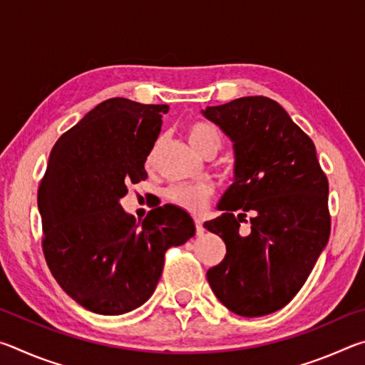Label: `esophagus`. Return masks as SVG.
I'll use <instances>...</instances> for the list:
<instances>
[{
  "mask_svg": "<svg viewBox=\"0 0 365 365\" xmlns=\"http://www.w3.org/2000/svg\"><path fill=\"white\" fill-rule=\"evenodd\" d=\"M195 227H196V233L197 235L205 233V227H202V220L200 217H195Z\"/></svg>",
  "mask_w": 365,
  "mask_h": 365,
  "instance_id": "obj_1",
  "label": "esophagus"
}]
</instances>
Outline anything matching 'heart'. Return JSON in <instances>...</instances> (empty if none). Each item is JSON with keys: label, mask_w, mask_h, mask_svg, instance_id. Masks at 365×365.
I'll list each match as a JSON object with an SVG mask.
<instances>
[{"label": "heart", "mask_w": 365, "mask_h": 365, "mask_svg": "<svg viewBox=\"0 0 365 365\" xmlns=\"http://www.w3.org/2000/svg\"><path fill=\"white\" fill-rule=\"evenodd\" d=\"M188 140L191 146L201 154V156H206V154H217V151L222 148L224 143V138H222V133L214 123H209L205 120H196L191 122L188 128ZM158 143L148 156V163H151L154 151H156ZM212 188L206 183H185V185H175V187H170L165 193V197L178 207L185 209V211L190 212H200L205 209L206 202L209 197H211Z\"/></svg>", "instance_id": "b5f03b06"}]
</instances>
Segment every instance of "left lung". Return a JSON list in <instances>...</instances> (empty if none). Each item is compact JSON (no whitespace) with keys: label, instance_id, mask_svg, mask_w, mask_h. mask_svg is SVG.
<instances>
[{"label":"left lung","instance_id":"1","mask_svg":"<svg viewBox=\"0 0 365 365\" xmlns=\"http://www.w3.org/2000/svg\"><path fill=\"white\" fill-rule=\"evenodd\" d=\"M205 115L235 148V182L219 205L225 212L205 224L227 245L207 282L232 312L267 316L294 298L329 242V180L312 140L270 98H238ZM242 221L252 225L246 237Z\"/></svg>","mask_w":365,"mask_h":365}]
</instances>
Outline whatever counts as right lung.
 I'll return each instance as SVG.
<instances>
[{
    "label": "right lung",
    "mask_w": 365,
    "mask_h": 365,
    "mask_svg": "<svg viewBox=\"0 0 365 365\" xmlns=\"http://www.w3.org/2000/svg\"><path fill=\"white\" fill-rule=\"evenodd\" d=\"M165 104L110 98L53 146L38 187L41 250L59 287L91 312L119 316L151 298L170 246L195 237L193 219L165 205L137 222L119 197L146 180Z\"/></svg>",
    "instance_id": "add662e5"
}]
</instances>
